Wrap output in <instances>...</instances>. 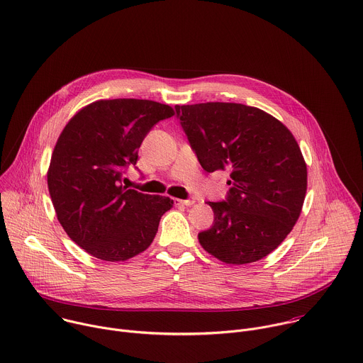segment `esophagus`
Instances as JSON below:
<instances>
[{
	"label": "esophagus",
	"mask_w": 363,
	"mask_h": 363,
	"mask_svg": "<svg viewBox=\"0 0 363 363\" xmlns=\"http://www.w3.org/2000/svg\"><path fill=\"white\" fill-rule=\"evenodd\" d=\"M195 203V199H177V205H184V206H191Z\"/></svg>",
	"instance_id": "esophagus-1"
}]
</instances>
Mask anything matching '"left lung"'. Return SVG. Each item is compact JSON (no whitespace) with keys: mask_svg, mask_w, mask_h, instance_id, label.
Segmentation results:
<instances>
[{"mask_svg":"<svg viewBox=\"0 0 363 363\" xmlns=\"http://www.w3.org/2000/svg\"><path fill=\"white\" fill-rule=\"evenodd\" d=\"M175 111L201 167L230 172L226 198L208 202L213 223L198 233L199 244L225 264L262 259L282 244L303 205L308 174L296 140L277 118L244 104Z\"/></svg>","mask_w":363,"mask_h":363,"instance_id":"8db88e82","label":"left lung"}]
</instances>
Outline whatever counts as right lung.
Instances as JSON below:
<instances>
[{
    "instance_id": "1",
    "label": "right lung",
    "mask_w": 363,
    "mask_h": 363,
    "mask_svg": "<svg viewBox=\"0 0 363 363\" xmlns=\"http://www.w3.org/2000/svg\"><path fill=\"white\" fill-rule=\"evenodd\" d=\"M174 109L150 99H101L82 108L62 130L48 169V189L67 235L89 255L127 261L154 240L168 196L123 185L138 148Z\"/></svg>"
}]
</instances>
